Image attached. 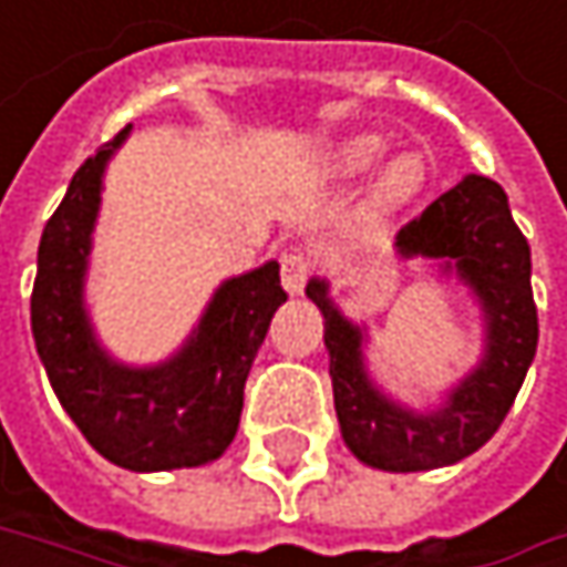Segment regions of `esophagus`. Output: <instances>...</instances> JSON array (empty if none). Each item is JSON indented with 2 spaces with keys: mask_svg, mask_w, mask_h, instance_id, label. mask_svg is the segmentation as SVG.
Instances as JSON below:
<instances>
[{
  "mask_svg": "<svg viewBox=\"0 0 567 567\" xmlns=\"http://www.w3.org/2000/svg\"><path fill=\"white\" fill-rule=\"evenodd\" d=\"M279 262H282V285L291 295H298L308 282V276H311V259L301 249H288V252H282Z\"/></svg>",
  "mask_w": 567,
  "mask_h": 567,
  "instance_id": "1",
  "label": "esophagus"
}]
</instances>
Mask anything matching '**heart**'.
<instances>
[{
  "label": "heart",
  "instance_id": "1",
  "mask_svg": "<svg viewBox=\"0 0 567 567\" xmlns=\"http://www.w3.org/2000/svg\"><path fill=\"white\" fill-rule=\"evenodd\" d=\"M384 151H388V144L381 137L361 134V137L344 141L334 151V167L341 173H364L384 157ZM430 171H433V164H430L426 151H403V154H396L394 161L381 171L378 183H374V193H371L374 209L391 213V209H400V206L413 203L423 193V186L430 183Z\"/></svg>",
  "mask_w": 567,
  "mask_h": 567
}]
</instances>
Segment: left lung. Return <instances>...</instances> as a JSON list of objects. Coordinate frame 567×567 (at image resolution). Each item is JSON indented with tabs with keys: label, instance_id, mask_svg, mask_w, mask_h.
Wrapping results in <instances>:
<instances>
[{
	"label": "left lung",
	"instance_id": "8db88e82",
	"mask_svg": "<svg viewBox=\"0 0 567 567\" xmlns=\"http://www.w3.org/2000/svg\"><path fill=\"white\" fill-rule=\"evenodd\" d=\"M403 259H440L480 298L486 351L433 413H413L381 394L364 371V328L328 298V282L311 279L305 295L324 315L331 391L348 450L388 473H420L466 460L493 440L518 394L538 344L532 298V252L509 213L506 189L470 173L396 233Z\"/></svg>",
	"mask_w": 567,
	"mask_h": 567
}]
</instances>
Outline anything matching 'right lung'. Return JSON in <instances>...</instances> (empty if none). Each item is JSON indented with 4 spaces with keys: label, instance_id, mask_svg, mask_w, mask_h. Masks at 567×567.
Segmentation results:
<instances>
[{
    "label": "right lung",
    "instance_id": "add662e5",
    "mask_svg": "<svg viewBox=\"0 0 567 567\" xmlns=\"http://www.w3.org/2000/svg\"><path fill=\"white\" fill-rule=\"evenodd\" d=\"M131 127L87 157L45 223L32 288V334L61 406L84 440L134 473L199 466L233 443L243 391L269 321L285 301L279 262L216 288L189 341L154 368L117 364L84 311V272L101 176Z\"/></svg>",
    "mask_w": 567,
    "mask_h": 567
}]
</instances>
